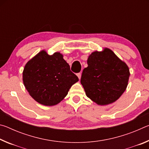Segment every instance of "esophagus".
<instances>
[{
  "label": "esophagus",
  "instance_id": "34e87169",
  "mask_svg": "<svg viewBox=\"0 0 149 149\" xmlns=\"http://www.w3.org/2000/svg\"><path fill=\"white\" fill-rule=\"evenodd\" d=\"M77 75L78 78H79V79H80L81 77V73H78V74H77Z\"/></svg>",
  "mask_w": 149,
  "mask_h": 149
}]
</instances>
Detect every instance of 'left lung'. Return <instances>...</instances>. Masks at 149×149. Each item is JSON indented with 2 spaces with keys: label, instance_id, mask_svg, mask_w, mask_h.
<instances>
[{
  "label": "left lung",
  "instance_id": "obj_1",
  "mask_svg": "<svg viewBox=\"0 0 149 149\" xmlns=\"http://www.w3.org/2000/svg\"><path fill=\"white\" fill-rule=\"evenodd\" d=\"M87 64L81 78L87 97L101 106L114 102L128 85L130 73L127 65L108 48L92 52Z\"/></svg>",
  "mask_w": 149,
  "mask_h": 149
}]
</instances>
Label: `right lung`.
Masks as SVG:
<instances>
[{
	"label": "right lung",
	"mask_w": 149,
	"mask_h": 149,
	"mask_svg": "<svg viewBox=\"0 0 149 149\" xmlns=\"http://www.w3.org/2000/svg\"><path fill=\"white\" fill-rule=\"evenodd\" d=\"M79 81L60 52L49 55L42 50L27 62L23 82L30 96L39 104L54 106Z\"/></svg>",
	"instance_id": "add662e5"
}]
</instances>
